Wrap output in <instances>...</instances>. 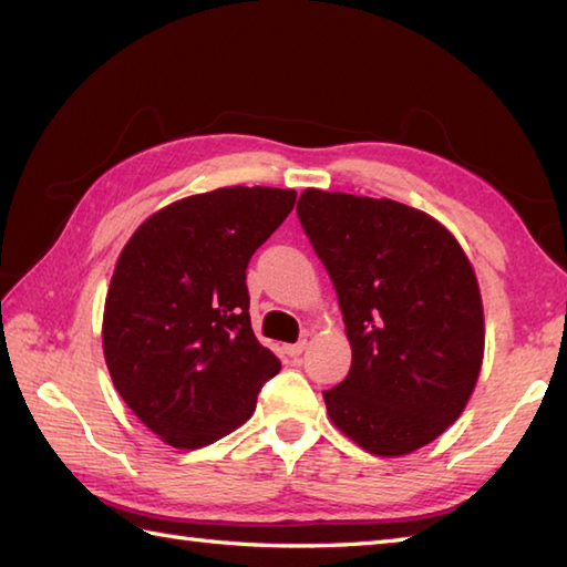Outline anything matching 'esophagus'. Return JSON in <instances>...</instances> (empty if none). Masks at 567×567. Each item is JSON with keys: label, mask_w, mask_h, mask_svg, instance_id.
<instances>
[{"label": "esophagus", "mask_w": 567, "mask_h": 567, "mask_svg": "<svg viewBox=\"0 0 567 567\" xmlns=\"http://www.w3.org/2000/svg\"><path fill=\"white\" fill-rule=\"evenodd\" d=\"M307 348V341H297V343H287L285 346V353L290 355V358H297V355H302V351Z\"/></svg>", "instance_id": "34e87169"}]
</instances>
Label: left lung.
Instances as JSON below:
<instances>
[{
  "instance_id": "1",
  "label": "left lung",
  "mask_w": 567,
  "mask_h": 567,
  "mask_svg": "<svg viewBox=\"0 0 567 567\" xmlns=\"http://www.w3.org/2000/svg\"><path fill=\"white\" fill-rule=\"evenodd\" d=\"M297 214L333 280L353 363L323 392L360 449L400 457L436 441L473 394L483 295L463 246L426 212L309 187Z\"/></svg>"
}]
</instances>
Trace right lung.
I'll use <instances>...</instances> for the list:
<instances>
[{"label":"right lung","instance_id":"add662e5","mask_svg":"<svg viewBox=\"0 0 567 567\" xmlns=\"http://www.w3.org/2000/svg\"><path fill=\"white\" fill-rule=\"evenodd\" d=\"M295 189L219 187L151 214L118 252L102 319L116 392L155 436L195 451L256 412L280 360L250 329L246 268Z\"/></svg>","mask_w":567,"mask_h":567}]
</instances>
